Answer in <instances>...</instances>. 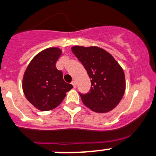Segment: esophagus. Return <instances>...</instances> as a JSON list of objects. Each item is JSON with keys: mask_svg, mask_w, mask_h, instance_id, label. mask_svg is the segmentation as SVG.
<instances>
[{"mask_svg": "<svg viewBox=\"0 0 156 156\" xmlns=\"http://www.w3.org/2000/svg\"><path fill=\"white\" fill-rule=\"evenodd\" d=\"M71 84L73 85V87H74V88H76V86H77V83H76V81H75V80H73V81H72Z\"/></svg>", "mask_w": 156, "mask_h": 156, "instance_id": "esophagus-1", "label": "esophagus"}]
</instances>
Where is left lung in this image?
<instances>
[{
  "label": "left lung",
  "instance_id": "1",
  "mask_svg": "<svg viewBox=\"0 0 156 156\" xmlns=\"http://www.w3.org/2000/svg\"><path fill=\"white\" fill-rule=\"evenodd\" d=\"M71 49L91 79L89 92L79 93L85 106L98 113L113 110L122 99L126 88L122 67L111 54L97 46L76 45Z\"/></svg>",
  "mask_w": 156,
  "mask_h": 156
}]
</instances>
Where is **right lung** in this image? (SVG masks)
<instances>
[{
	"label": "right lung",
	"instance_id": "right-lung-1",
	"mask_svg": "<svg viewBox=\"0 0 156 156\" xmlns=\"http://www.w3.org/2000/svg\"><path fill=\"white\" fill-rule=\"evenodd\" d=\"M62 54L58 48H48L33 58L23 77L22 88L28 101L40 111H49L62 102L73 88L63 80L62 72L56 68Z\"/></svg>",
	"mask_w": 156,
	"mask_h": 156
}]
</instances>
